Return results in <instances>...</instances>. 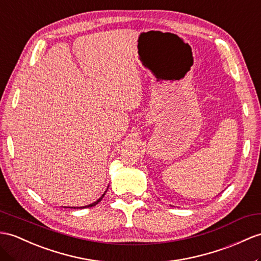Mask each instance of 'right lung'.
Here are the masks:
<instances>
[{
	"instance_id": "1",
	"label": "right lung",
	"mask_w": 261,
	"mask_h": 261,
	"mask_svg": "<svg viewBox=\"0 0 261 261\" xmlns=\"http://www.w3.org/2000/svg\"><path fill=\"white\" fill-rule=\"evenodd\" d=\"M104 195H105V193L103 194V195H101L100 196V198L99 199H97L96 201H95V202H93V204H91V205H87V206H83V207H74V209L76 208V209H82V208H87V207H93V206H95V205H97L98 204V202L101 200V199H103V197H104ZM73 208V207H72Z\"/></svg>"
}]
</instances>
